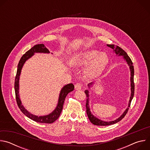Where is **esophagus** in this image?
<instances>
[{
    "label": "esophagus",
    "instance_id": "34e87169",
    "mask_svg": "<svg viewBox=\"0 0 150 150\" xmlns=\"http://www.w3.org/2000/svg\"><path fill=\"white\" fill-rule=\"evenodd\" d=\"M82 88V86H81V84L79 83H77L76 84H75V89L76 90H81Z\"/></svg>",
    "mask_w": 150,
    "mask_h": 150
}]
</instances>
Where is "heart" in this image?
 <instances>
[{
    "label": "heart",
    "mask_w": 150,
    "mask_h": 150,
    "mask_svg": "<svg viewBox=\"0 0 150 150\" xmlns=\"http://www.w3.org/2000/svg\"><path fill=\"white\" fill-rule=\"evenodd\" d=\"M69 62L74 67H80L87 65L83 73L90 78L98 77L104 71L109 62V57L106 53H100L98 50L88 49L72 55Z\"/></svg>",
    "instance_id": "b5f03b06"
}]
</instances>
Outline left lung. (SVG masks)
<instances>
[{
    "instance_id": "8db88e82",
    "label": "left lung",
    "mask_w": 150,
    "mask_h": 150,
    "mask_svg": "<svg viewBox=\"0 0 150 150\" xmlns=\"http://www.w3.org/2000/svg\"><path fill=\"white\" fill-rule=\"evenodd\" d=\"M108 47L112 48L113 49V53H115L116 56H122L123 59L127 63V65L129 66L130 72H131V78H130V82H131V96L129 100V103H128V105L127 108L126 109V110L123 112V113L116 119L112 121H104L103 120H101L93 115V114L91 113L90 108V91L89 90L94 87V85L96 83V82H90L88 84V87L90 90H85V93L86 94L87 96V103H86V109H87V116L90 120V122L95 125H98V126H108V125H113L115 123H117L120 120H121L126 115L127 113L128 109H129V108L130 107L131 103L132 101V100L133 99L134 96V90H135V85H134V68L133 66V63L130 59V57L128 56L127 54L120 47L117 46H114L113 45H107Z\"/></svg>"
}]
</instances>
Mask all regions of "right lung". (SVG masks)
I'll return each instance as SVG.
<instances>
[{"instance_id":"obj_1","label":"right lung","mask_w":150,"mask_h":150,"mask_svg":"<svg viewBox=\"0 0 150 150\" xmlns=\"http://www.w3.org/2000/svg\"><path fill=\"white\" fill-rule=\"evenodd\" d=\"M35 53L49 54L50 53V52L44 44H40V45H37L33 46L31 49H30L22 57H21L18 65L15 80V92L16 102L21 111L30 119L36 122H39L42 123H53L55 120H56L59 117L63 109V105L64 104V101H65V98L68 93H69L70 92L74 90V85L72 83H68L64 85V86L62 88L59 93L57 104L56 107V108L54 109V110H53L49 114L44 115V116H38L33 115L30 112H28L24 108V106L23 105L22 101H21V100L20 98V95L19 93V78H20L21 71H22L24 65L25 64V62L28 60L29 59H30L33 55H34ZM52 54L53 53H52Z\"/></svg>"}]
</instances>
